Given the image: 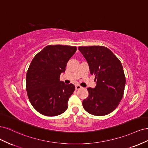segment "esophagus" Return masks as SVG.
<instances>
[{"instance_id": "1", "label": "esophagus", "mask_w": 148, "mask_h": 148, "mask_svg": "<svg viewBox=\"0 0 148 148\" xmlns=\"http://www.w3.org/2000/svg\"><path fill=\"white\" fill-rule=\"evenodd\" d=\"M81 88H82V87L81 86H79V85H76V86H75V89H77V90L81 89Z\"/></svg>"}]
</instances>
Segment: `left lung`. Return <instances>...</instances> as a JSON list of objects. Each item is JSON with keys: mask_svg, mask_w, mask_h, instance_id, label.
<instances>
[{"mask_svg": "<svg viewBox=\"0 0 148 148\" xmlns=\"http://www.w3.org/2000/svg\"><path fill=\"white\" fill-rule=\"evenodd\" d=\"M86 60L90 73L95 77V88H88V97L83 101L90 114L102 116L114 110L123 95L125 77L120 61L104 46L79 47Z\"/></svg>", "mask_w": 148, "mask_h": 148, "instance_id": "8db88e82", "label": "left lung"}]
</instances>
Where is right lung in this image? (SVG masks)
Here are the masks:
<instances>
[{"label": "right lung", "mask_w": 148, "mask_h": 148, "mask_svg": "<svg viewBox=\"0 0 148 148\" xmlns=\"http://www.w3.org/2000/svg\"><path fill=\"white\" fill-rule=\"evenodd\" d=\"M77 49L69 46L49 45L31 62L26 77V91L31 105L40 114L51 117L66 110L75 87L59 78Z\"/></svg>", "instance_id": "1"}]
</instances>
